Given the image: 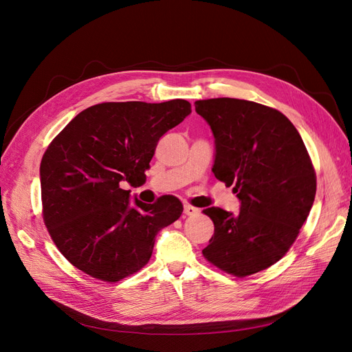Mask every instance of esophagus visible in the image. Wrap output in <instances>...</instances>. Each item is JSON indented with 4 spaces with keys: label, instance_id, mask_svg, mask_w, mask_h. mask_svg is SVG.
<instances>
[{
    "label": "esophagus",
    "instance_id": "1",
    "mask_svg": "<svg viewBox=\"0 0 352 352\" xmlns=\"http://www.w3.org/2000/svg\"><path fill=\"white\" fill-rule=\"evenodd\" d=\"M198 211H199L198 208H195V207H192V206H189V204H185V206H184V212H185L186 216H195Z\"/></svg>",
    "mask_w": 352,
    "mask_h": 352
}]
</instances>
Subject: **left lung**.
Instances as JSON below:
<instances>
[{
    "instance_id": "1",
    "label": "left lung",
    "mask_w": 352,
    "mask_h": 352,
    "mask_svg": "<svg viewBox=\"0 0 352 352\" xmlns=\"http://www.w3.org/2000/svg\"><path fill=\"white\" fill-rule=\"evenodd\" d=\"M214 136L212 173L235 185L239 214L206 208L214 235L202 250L220 270L248 276L279 261L316 197V173L295 126L280 111L236 98L195 101Z\"/></svg>"
}]
</instances>
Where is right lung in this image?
I'll use <instances>...</instances> for the list:
<instances>
[{
    "label": "right lung",
    "mask_w": 352,
    "mask_h": 352,
    "mask_svg": "<svg viewBox=\"0 0 352 352\" xmlns=\"http://www.w3.org/2000/svg\"><path fill=\"white\" fill-rule=\"evenodd\" d=\"M190 111L185 100L102 102L50 144L39 168L44 221L74 267L119 282L151 258L157 233L180 217L182 202L172 195L131 202L120 184H145L160 138Z\"/></svg>",
    "instance_id": "right-lung-1"
}]
</instances>
